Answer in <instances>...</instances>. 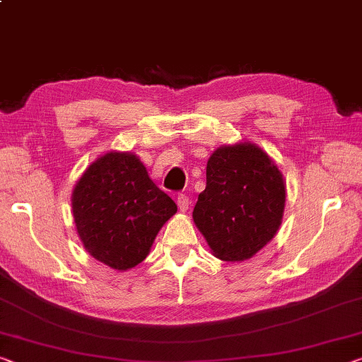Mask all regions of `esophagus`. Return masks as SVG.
<instances>
[{"label": "esophagus", "instance_id": "esophagus-1", "mask_svg": "<svg viewBox=\"0 0 362 362\" xmlns=\"http://www.w3.org/2000/svg\"><path fill=\"white\" fill-rule=\"evenodd\" d=\"M177 204H179V209L182 212H185L188 208H190V198H188L187 194L180 193L179 197H177Z\"/></svg>", "mask_w": 362, "mask_h": 362}]
</instances>
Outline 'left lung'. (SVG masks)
I'll list each match as a JSON object with an SVG mask.
<instances>
[{"label":"left lung","instance_id":"left-lung-1","mask_svg":"<svg viewBox=\"0 0 362 362\" xmlns=\"http://www.w3.org/2000/svg\"><path fill=\"white\" fill-rule=\"evenodd\" d=\"M285 183L271 158L251 143L222 146L206 168L193 221L222 261H245L277 233Z\"/></svg>","mask_w":362,"mask_h":362}]
</instances>
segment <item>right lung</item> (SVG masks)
<instances>
[{"label": "right lung", "mask_w": 362, "mask_h": 362, "mask_svg": "<svg viewBox=\"0 0 362 362\" xmlns=\"http://www.w3.org/2000/svg\"><path fill=\"white\" fill-rule=\"evenodd\" d=\"M72 212L88 253L109 267L127 271L150 253L177 204L154 185L135 154L107 153L77 182Z\"/></svg>", "instance_id": "right-lung-1"}]
</instances>
